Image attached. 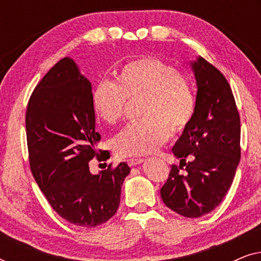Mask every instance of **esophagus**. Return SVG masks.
<instances>
[{
  "mask_svg": "<svg viewBox=\"0 0 261 261\" xmlns=\"http://www.w3.org/2000/svg\"><path fill=\"white\" fill-rule=\"evenodd\" d=\"M141 163H144V159H142V158H130V159L127 160V164L129 166H137Z\"/></svg>",
  "mask_w": 261,
  "mask_h": 261,
  "instance_id": "esophagus-1",
  "label": "esophagus"
}]
</instances>
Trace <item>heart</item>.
I'll return each instance as SVG.
<instances>
[{
  "mask_svg": "<svg viewBox=\"0 0 261 261\" xmlns=\"http://www.w3.org/2000/svg\"><path fill=\"white\" fill-rule=\"evenodd\" d=\"M144 98L140 116L127 124L113 141L121 156L154 152L173 133L183 132L196 110L194 89L176 67L154 57H142L124 64L116 73V83L101 81L91 95L96 115L109 124L123 117L127 99Z\"/></svg>",
  "mask_w": 261,
  "mask_h": 261,
  "instance_id": "b5f03b06",
  "label": "heart"
}]
</instances>
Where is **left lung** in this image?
I'll return each instance as SVG.
<instances>
[{
  "instance_id": "left-lung-1",
  "label": "left lung",
  "mask_w": 261,
  "mask_h": 261,
  "mask_svg": "<svg viewBox=\"0 0 261 261\" xmlns=\"http://www.w3.org/2000/svg\"><path fill=\"white\" fill-rule=\"evenodd\" d=\"M191 65L198 89L196 110L172 148L180 164L171 167L160 196L171 210L192 219L213 212L229 190L240 162L241 127L223 73L203 58Z\"/></svg>"
}]
</instances>
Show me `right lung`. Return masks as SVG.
<instances>
[{
    "label": "right lung",
    "mask_w": 261,
    "mask_h": 261,
    "mask_svg": "<svg viewBox=\"0 0 261 261\" xmlns=\"http://www.w3.org/2000/svg\"><path fill=\"white\" fill-rule=\"evenodd\" d=\"M91 84L72 59L63 58L32 92L26 135L32 174L53 210L74 226L94 228L115 215L121 187L130 172L126 163L91 174L89 162L98 153Z\"/></svg>",
    "instance_id": "right-lung-1"
}]
</instances>
